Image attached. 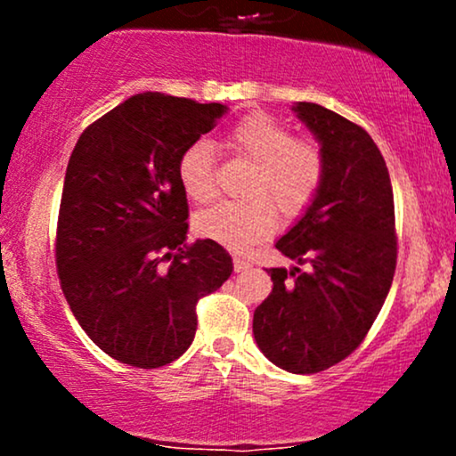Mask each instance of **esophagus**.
Returning a JSON list of instances; mask_svg holds the SVG:
<instances>
[{
  "label": "esophagus",
  "mask_w": 456,
  "mask_h": 456,
  "mask_svg": "<svg viewBox=\"0 0 456 456\" xmlns=\"http://www.w3.org/2000/svg\"><path fill=\"white\" fill-rule=\"evenodd\" d=\"M250 268V264L242 257H233V270L235 272H246Z\"/></svg>",
  "instance_id": "esophagus-1"
}]
</instances>
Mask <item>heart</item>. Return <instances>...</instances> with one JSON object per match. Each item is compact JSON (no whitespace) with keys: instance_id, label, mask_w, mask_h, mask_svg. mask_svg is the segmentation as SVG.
<instances>
[{"instance_id":"obj_1","label":"heart","mask_w":456,"mask_h":456,"mask_svg":"<svg viewBox=\"0 0 456 456\" xmlns=\"http://www.w3.org/2000/svg\"><path fill=\"white\" fill-rule=\"evenodd\" d=\"M229 145L253 160L244 199H227L197 214V232L229 248H248L274 233L279 211L287 218L306 212L323 180V159L313 143L296 141L289 126L268 113H253L238 122ZM177 180L188 199L206 203L216 195L214 145L197 139L177 159Z\"/></svg>"}]
</instances>
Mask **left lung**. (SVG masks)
Returning a JSON list of instances; mask_svg holds the SVG:
<instances>
[{
	"label": "left lung",
	"instance_id": "left-lung-1",
	"mask_svg": "<svg viewBox=\"0 0 456 456\" xmlns=\"http://www.w3.org/2000/svg\"><path fill=\"white\" fill-rule=\"evenodd\" d=\"M291 111L317 139L323 180L276 248L309 268L268 270L274 287L255 308L253 334L272 364L306 375L347 358L379 315L396 265L395 199L366 130L315 102Z\"/></svg>",
	"mask_w": 456,
	"mask_h": 456
}]
</instances>
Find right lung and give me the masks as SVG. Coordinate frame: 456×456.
<instances>
[{"instance_id": "1", "label": "right lung", "mask_w": 456, "mask_h": 456, "mask_svg": "<svg viewBox=\"0 0 456 456\" xmlns=\"http://www.w3.org/2000/svg\"><path fill=\"white\" fill-rule=\"evenodd\" d=\"M224 113L221 102L143 92L83 130L72 150L57 274L78 326L119 362L159 369L180 358L195 338L199 297L232 276L221 244H186L177 180L182 151Z\"/></svg>"}]
</instances>
